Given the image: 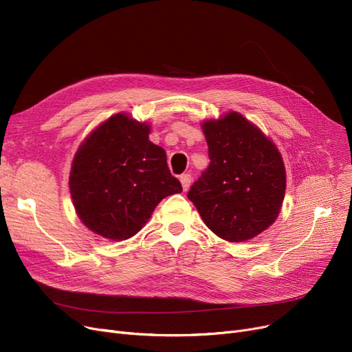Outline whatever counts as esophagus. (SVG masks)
Wrapping results in <instances>:
<instances>
[{
	"instance_id": "34e87169",
	"label": "esophagus",
	"mask_w": 352,
	"mask_h": 352,
	"mask_svg": "<svg viewBox=\"0 0 352 352\" xmlns=\"http://www.w3.org/2000/svg\"><path fill=\"white\" fill-rule=\"evenodd\" d=\"M179 181H181V186H182V190L187 191L191 186V175L190 174H182L179 177Z\"/></svg>"
}]
</instances>
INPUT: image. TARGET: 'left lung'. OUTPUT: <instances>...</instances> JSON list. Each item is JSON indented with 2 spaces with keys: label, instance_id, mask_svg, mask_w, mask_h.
<instances>
[{
  "label": "left lung",
  "instance_id": "left-lung-1",
  "mask_svg": "<svg viewBox=\"0 0 352 352\" xmlns=\"http://www.w3.org/2000/svg\"><path fill=\"white\" fill-rule=\"evenodd\" d=\"M208 168L188 199L219 238L243 243L265 231L281 211L285 166L275 144L239 113L202 124Z\"/></svg>",
  "mask_w": 352,
  "mask_h": 352
}]
</instances>
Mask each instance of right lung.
Instances as JSON below:
<instances>
[{
    "mask_svg": "<svg viewBox=\"0 0 352 352\" xmlns=\"http://www.w3.org/2000/svg\"><path fill=\"white\" fill-rule=\"evenodd\" d=\"M148 134L150 125L120 113L80 145L69 191L80 219L92 232L114 241L131 238L162 198L182 191L165 151Z\"/></svg>",
    "mask_w": 352,
    "mask_h": 352,
    "instance_id": "right-lung-1",
    "label": "right lung"
}]
</instances>
